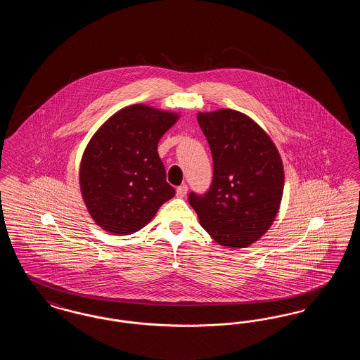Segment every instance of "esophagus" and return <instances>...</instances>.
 <instances>
[{
  "mask_svg": "<svg viewBox=\"0 0 360 360\" xmlns=\"http://www.w3.org/2000/svg\"><path fill=\"white\" fill-rule=\"evenodd\" d=\"M186 194H188V186L186 185H182V186L176 188V197L184 198Z\"/></svg>",
  "mask_w": 360,
  "mask_h": 360,
  "instance_id": "esophagus-1",
  "label": "esophagus"
}]
</instances>
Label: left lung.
I'll return each mask as SVG.
<instances>
[{"mask_svg":"<svg viewBox=\"0 0 360 360\" xmlns=\"http://www.w3.org/2000/svg\"><path fill=\"white\" fill-rule=\"evenodd\" d=\"M198 124L213 158V181L204 195L188 194L200 224L220 245L247 248L278 214L285 172L267 132L233 109L200 112Z\"/></svg>","mask_w":360,"mask_h":360,"instance_id":"8db88e82","label":"left lung"}]
</instances>
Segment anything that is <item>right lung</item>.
I'll use <instances>...</instances> for the list:
<instances>
[{"mask_svg": "<svg viewBox=\"0 0 360 360\" xmlns=\"http://www.w3.org/2000/svg\"><path fill=\"white\" fill-rule=\"evenodd\" d=\"M179 115L144 103L110 116L90 139L79 166L87 212L103 231L131 235L175 195L166 182L158 143Z\"/></svg>", "mask_w": 360, "mask_h": 360, "instance_id": "right-lung-1", "label": "right lung"}]
</instances>
